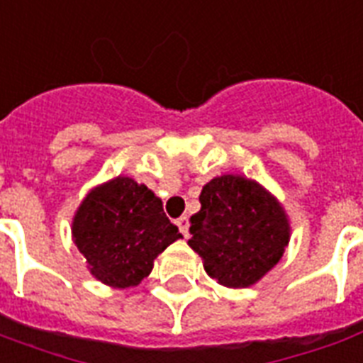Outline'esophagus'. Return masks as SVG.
<instances>
[{
    "mask_svg": "<svg viewBox=\"0 0 363 363\" xmlns=\"http://www.w3.org/2000/svg\"><path fill=\"white\" fill-rule=\"evenodd\" d=\"M176 225H178V228H179V232H182V234H184L185 238L189 236V217L187 216H182L178 219V221H176Z\"/></svg>",
    "mask_w": 363,
    "mask_h": 363,
    "instance_id": "1",
    "label": "esophagus"
}]
</instances>
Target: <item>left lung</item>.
Listing matches in <instances>:
<instances>
[{
    "instance_id": "obj_1",
    "label": "left lung",
    "mask_w": 363,
    "mask_h": 363,
    "mask_svg": "<svg viewBox=\"0 0 363 363\" xmlns=\"http://www.w3.org/2000/svg\"><path fill=\"white\" fill-rule=\"evenodd\" d=\"M191 217L189 245L206 274L223 286L245 289L279 262L291 240L283 206L255 179L225 174L202 187Z\"/></svg>"
}]
</instances>
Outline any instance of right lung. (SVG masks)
Returning a JSON list of instances; mask_svg holds the SVG:
<instances>
[{
  "label": "right lung",
  "mask_w": 363,
  "mask_h": 363,
  "mask_svg": "<svg viewBox=\"0 0 363 363\" xmlns=\"http://www.w3.org/2000/svg\"><path fill=\"white\" fill-rule=\"evenodd\" d=\"M179 238L161 199L127 176L89 191L72 219V240L88 269L114 289L138 285L157 255Z\"/></svg>",
  "instance_id": "1"
}]
</instances>
